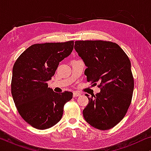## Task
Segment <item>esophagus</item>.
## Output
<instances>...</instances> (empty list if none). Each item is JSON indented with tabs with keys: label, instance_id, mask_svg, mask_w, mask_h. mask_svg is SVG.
<instances>
[{
	"label": "esophagus",
	"instance_id": "obj_1",
	"mask_svg": "<svg viewBox=\"0 0 151 151\" xmlns=\"http://www.w3.org/2000/svg\"><path fill=\"white\" fill-rule=\"evenodd\" d=\"M81 96V94L80 93H78V92H73V96L74 97V98H76V97H78V96Z\"/></svg>",
	"mask_w": 151,
	"mask_h": 151
}]
</instances>
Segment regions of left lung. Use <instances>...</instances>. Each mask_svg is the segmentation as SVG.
<instances>
[{
  "label": "left lung",
  "mask_w": 151,
  "mask_h": 151,
  "mask_svg": "<svg viewBox=\"0 0 151 151\" xmlns=\"http://www.w3.org/2000/svg\"><path fill=\"white\" fill-rule=\"evenodd\" d=\"M74 49L86 66L88 82L98 84L100 92L91 98L88 94L84 118L99 130H109L125 116L131 103L134 79L131 61L115 42L103 40H78Z\"/></svg>",
  "instance_id": "left-lung-1"
}]
</instances>
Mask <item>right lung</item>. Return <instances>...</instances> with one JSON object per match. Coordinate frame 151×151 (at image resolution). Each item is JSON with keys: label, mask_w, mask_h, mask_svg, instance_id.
<instances>
[{"label": "right lung", "mask_w": 151, "mask_h": 151, "mask_svg": "<svg viewBox=\"0 0 151 151\" xmlns=\"http://www.w3.org/2000/svg\"><path fill=\"white\" fill-rule=\"evenodd\" d=\"M73 40L35 44L16 60L12 71V95L16 109L24 121L44 130L58 122L64 106L73 93H57L48 87L59 63L71 54Z\"/></svg>", "instance_id": "add662e5"}]
</instances>
